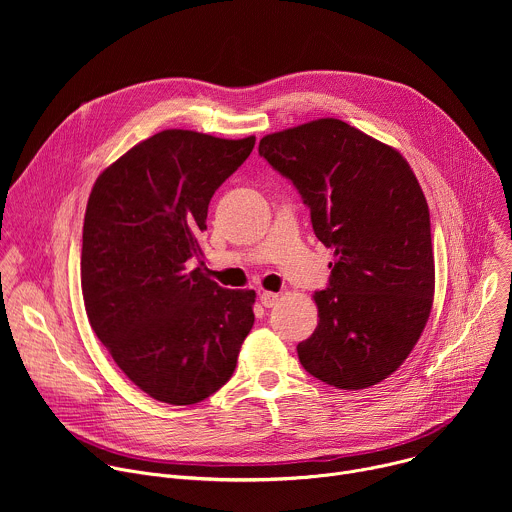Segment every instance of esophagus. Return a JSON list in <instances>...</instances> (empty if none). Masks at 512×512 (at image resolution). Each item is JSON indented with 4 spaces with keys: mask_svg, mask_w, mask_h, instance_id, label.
<instances>
[{
    "mask_svg": "<svg viewBox=\"0 0 512 512\" xmlns=\"http://www.w3.org/2000/svg\"><path fill=\"white\" fill-rule=\"evenodd\" d=\"M259 300L265 308H273L277 302H279V294H273V291H261L259 294Z\"/></svg>",
    "mask_w": 512,
    "mask_h": 512,
    "instance_id": "obj_1",
    "label": "esophagus"
}]
</instances>
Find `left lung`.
<instances>
[{
	"mask_svg": "<svg viewBox=\"0 0 512 512\" xmlns=\"http://www.w3.org/2000/svg\"><path fill=\"white\" fill-rule=\"evenodd\" d=\"M259 156L294 182L336 257L314 294L318 326L298 344L302 367L336 389L381 383L417 344L433 304L429 208L411 166L332 117L265 135Z\"/></svg>",
	"mask_w": 512,
	"mask_h": 512,
	"instance_id": "8db88e82",
	"label": "left lung"
}]
</instances>
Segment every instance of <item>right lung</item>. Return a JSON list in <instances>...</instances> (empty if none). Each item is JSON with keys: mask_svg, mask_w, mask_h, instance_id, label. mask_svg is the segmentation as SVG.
I'll list each match as a JSON object with an SVG mask.
<instances>
[{"mask_svg": "<svg viewBox=\"0 0 512 512\" xmlns=\"http://www.w3.org/2000/svg\"><path fill=\"white\" fill-rule=\"evenodd\" d=\"M253 145V135L166 129L133 145L91 190L81 255L85 310L117 367L162 403L194 405L221 389L253 328V289H225L200 267L190 269L202 257L214 190Z\"/></svg>", "mask_w": 512, "mask_h": 512, "instance_id": "add662e5", "label": "right lung"}]
</instances>
